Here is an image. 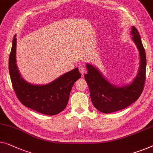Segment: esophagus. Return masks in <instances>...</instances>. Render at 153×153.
<instances>
[{
  "label": "esophagus",
  "mask_w": 153,
  "mask_h": 153,
  "mask_svg": "<svg viewBox=\"0 0 153 153\" xmlns=\"http://www.w3.org/2000/svg\"><path fill=\"white\" fill-rule=\"evenodd\" d=\"M79 72H80L82 75L85 74V72H86V69H85V66H83V65H81L79 66Z\"/></svg>",
  "instance_id": "34e87169"
}]
</instances>
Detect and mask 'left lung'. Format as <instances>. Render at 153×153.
I'll return each instance as SVG.
<instances>
[{
  "label": "left lung",
  "instance_id": "left-lung-1",
  "mask_svg": "<svg viewBox=\"0 0 153 153\" xmlns=\"http://www.w3.org/2000/svg\"><path fill=\"white\" fill-rule=\"evenodd\" d=\"M130 34L140 58L138 73L131 83L115 85L108 81L94 65L86 63L88 73L84 77L89 87L90 98L95 108L103 113H111L124 109L136 101L142 93L146 80V56L140 34L134 26Z\"/></svg>",
  "mask_w": 153,
  "mask_h": 153
}]
</instances>
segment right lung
Masks as SVG:
<instances>
[{
  "mask_svg": "<svg viewBox=\"0 0 153 153\" xmlns=\"http://www.w3.org/2000/svg\"><path fill=\"white\" fill-rule=\"evenodd\" d=\"M16 35L13 39L9 57V72L14 92L22 104L47 115H55L66 108L74 83L81 77L78 68L65 73L46 85L26 81L18 70L16 59Z\"/></svg>",
  "mask_w": 153,
  "mask_h": 153,
  "instance_id": "obj_1",
  "label": "right lung"
}]
</instances>
